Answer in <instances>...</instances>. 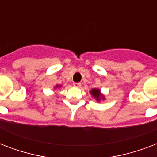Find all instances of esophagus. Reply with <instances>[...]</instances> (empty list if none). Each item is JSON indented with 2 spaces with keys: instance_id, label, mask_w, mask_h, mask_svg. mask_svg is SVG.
Instances as JSON below:
<instances>
[{
  "instance_id": "34e87169",
  "label": "esophagus",
  "mask_w": 157,
  "mask_h": 157,
  "mask_svg": "<svg viewBox=\"0 0 157 157\" xmlns=\"http://www.w3.org/2000/svg\"><path fill=\"white\" fill-rule=\"evenodd\" d=\"M73 86H75V87H81V83H76V82H75V83H73Z\"/></svg>"
}]
</instances>
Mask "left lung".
<instances>
[{
  "mask_svg": "<svg viewBox=\"0 0 157 157\" xmlns=\"http://www.w3.org/2000/svg\"><path fill=\"white\" fill-rule=\"evenodd\" d=\"M90 93L94 98H96V99L98 101H100L101 98H103V96L100 94V90H98V89H93V90L90 91Z\"/></svg>",
  "mask_w": 157,
  "mask_h": 157,
  "instance_id": "left-lung-1",
  "label": "left lung"
}]
</instances>
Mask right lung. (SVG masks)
<instances>
[{
	"mask_svg": "<svg viewBox=\"0 0 157 157\" xmlns=\"http://www.w3.org/2000/svg\"><path fill=\"white\" fill-rule=\"evenodd\" d=\"M57 87H58V86H57Z\"/></svg>",
	"mask_w": 157,
	"mask_h": 157,
	"instance_id": "add662e5",
	"label": "right lung"
}]
</instances>
